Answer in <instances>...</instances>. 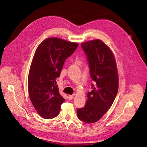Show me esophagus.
Here are the masks:
<instances>
[{
    "mask_svg": "<svg viewBox=\"0 0 147 147\" xmlns=\"http://www.w3.org/2000/svg\"><path fill=\"white\" fill-rule=\"evenodd\" d=\"M74 94H73L72 95H69V100H72L74 98Z\"/></svg>",
    "mask_w": 147,
    "mask_h": 147,
    "instance_id": "esophagus-1",
    "label": "esophagus"
}]
</instances>
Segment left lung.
I'll list each match as a JSON object with an SVG mask.
<instances>
[{
    "label": "left lung",
    "mask_w": 147,
    "mask_h": 147,
    "mask_svg": "<svg viewBox=\"0 0 147 147\" xmlns=\"http://www.w3.org/2000/svg\"><path fill=\"white\" fill-rule=\"evenodd\" d=\"M86 55L92 83L84 108L77 111L78 118L87 123L98 121L111 107L117 95L119 77L114 55L99 39L81 44Z\"/></svg>",
    "instance_id": "1"
}]
</instances>
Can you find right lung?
<instances>
[{
  "label": "right lung",
  "instance_id": "right-lung-1",
  "mask_svg": "<svg viewBox=\"0 0 147 147\" xmlns=\"http://www.w3.org/2000/svg\"><path fill=\"white\" fill-rule=\"evenodd\" d=\"M78 46L62 39L49 38L42 42L35 52L28 74V90L34 107L43 118L56 117L65 101L56 80L65 60Z\"/></svg>",
  "mask_w": 147,
  "mask_h": 147
}]
</instances>
